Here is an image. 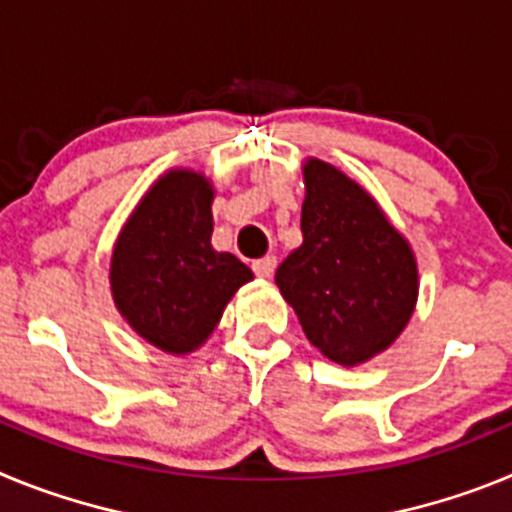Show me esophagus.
I'll use <instances>...</instances> for the list:
<instances>
[{
  "label": "esophagus",
  "instance_id": "34e87169",
  "mask_svg": "<svg viewBox=\"0 0 512 512\" xmlns=\"http://www.w3.org/2000/svg\"><path fill=\"white\" fill-rule=\"evenodd\" d=\"M251 269H253V274H256V277H271V274H274V269H277V259H274V256H264V259H256L251 264Z\"/></svg>",
  "mask_w": 512,
  "mask_h": 512
}]
</instances>
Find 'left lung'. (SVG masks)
Here are the masks:
<instances>
[{
    "mask_svg": "<svg viewBox=\"0 0 512 512\" xmlns=\"http://www.w3.org/2000/svg\"><path fill=\"white\" fill-rule=\"evenodd\" d=\"M300 228L302 246L279 264L277 287L320 354L364 364L413 315V251L359 184L318 158L305 166Z\"/></svg>",
    "mask_w": 512,
    "mask_h": 512,
    "instance_id": "left-lung-1",
    "label": "left lung"
}]
</instances>
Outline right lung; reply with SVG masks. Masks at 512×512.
<instances>
[{
  "mask_svg": "<svg viewBox=\"0 0 512 512\" xmlns=\"http://www.w3.org/2000/svg\"><path fill=\"white\" fill-rule=\"evenodd\" d=\"M210 205L205 176L169 171L135 207L112 253L117 310L166 354L202 346L230 297L253 279L241 259L210 246Z\"/></svg>",
  "mask_w": 512,
  "mask_h": 512,
  "instance_id": "obj_1",
  "label": "right lung"
}]
</instances>
